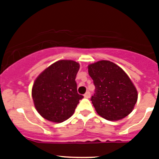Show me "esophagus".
Returning a JSON list of instances; mask_svg holds the SVG:
<instances>
[{"label": "esophagus", "mask_w": 159, "mask_h": 159, "mask_svg": "<svg viewBox=\"0 0 159 159\" xmlns=\"http://www.w3.org/2000/svg\"><path fill=\"white\" fill-rule=\"evenodd\" d=\"M84 96L86 97V98H90V96H91V93H90V92H87L86 93L84 94Z\"/></svg>", "instance_id": "1"}]
</instances>
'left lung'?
I'll use <instances>...</instances> for the list:
<instances>
[{
  "label": "left lung",
  "instance_id": "obj_1",
  "mask_svg": "<svg viewBox=\"0 0 159 159\" xmlns=\"http://www.w3.org/2000/svg\"><path fill=\"white\" fill-rule=\"evenodd\" d=\"M88 73L95 87L91 100L97 113L111 121L128 116L137 102L138 93L121 67L101 60L88 65Z\"/></svg>",
  "mask_w": 159,
  "mask_h": 159
}]
</instances>
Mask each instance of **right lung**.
I'll list each match as a JSON object with an SVG mask.
<instances>
[{
    "label": "right lung",
    "instance_id": "right-lung-1",
    "mask_svg": "<svg viewBox=\"0 0 159 159\" xmlns=\"http://www.w3.org/2000/svg\"><path fill=\"white\" fill-rule=\"evenodd\" d=\"M80 64L59 60L46 68L33 84L32 95L40 116L49 121L62 123L71 117L83 95L77 92L75 77Z\"/></svg>",
    "mask_w": 159,
    "mask_h": 159
}]
</instances>
